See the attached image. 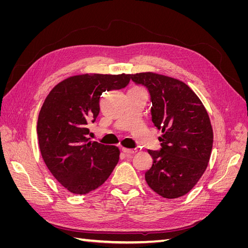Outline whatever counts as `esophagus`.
<instances>
[{"mask_svg":"<svg viewBox=\"0 0 248 248\" xmlns=\"http://www.w3.org/2000/svg\"><path fill=\"white\" fill-rule=\"evenodd\" d=\"M122 151L126 154V155H132L134 153L138 152L137 149H126V148H122Z\"/></svg>","mask_w":248,"mask_h":248,"instance_id":"1","label":"esophagus"}]
</instances>
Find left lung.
I'll use <instances>...</instances> for the list:
<instances>
[{
	"label": "left lung",
	"mask_w": 248,
	"mask_h": 248,
	"mask_svg": "<svg viewBox=\"0 0 248 248\" xmlns=\"http://www.w3.org/2000/svg\"><path fill=\"white\" fill-rule=\"evenodd\" d=\"M147 88L153 124L163 133L158 151L149 150L153 164L145 174L150 188L166 199L189 192L207 169L213 146L208 112L183 81L152 72L131 74Z\"/></svg>",
	"instance_id": "8db88e82"
}]
</instances>
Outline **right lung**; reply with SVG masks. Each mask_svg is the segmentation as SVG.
I'll return each mask as SVG.
<instances>
[{"mask_svg": "<svg viewBox=\"0 0 248 248\" xmlns=\"http://www.w3.org/2000/svg\"><path fill=\"white\" fill-rule=\"evenodd\" d=\"M130 74H82L51 90L40 109L37 134L42 158L62 186L76 194L98 188L119 161L120 151L88 138L103 92L129 84Z\"/></svg>", "mask_w": 248, "mask_h": 248, "instance_id": "add662e5", "label": "right lung"}]
</instances>
